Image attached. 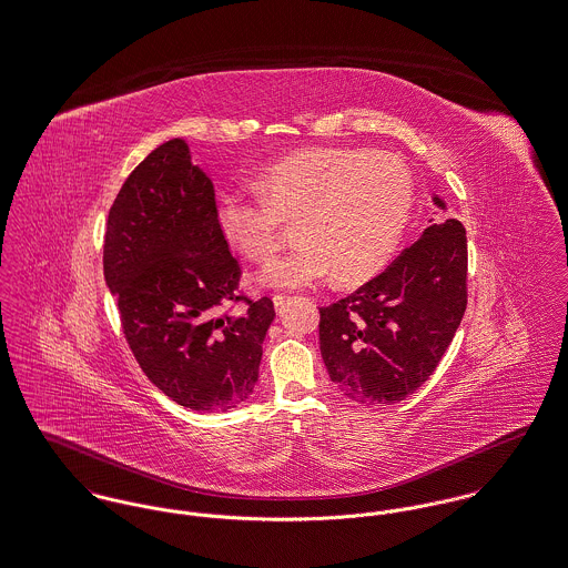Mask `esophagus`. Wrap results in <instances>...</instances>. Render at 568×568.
<instances>
[{
	"instance_id": "esophagus-1",
	"label": "esophagus",
	"mask_w": 568,
	"mask_h": 568,
	"mask_svg": "<svg viewBox=\"0 0 568 568\" xmlns=\"http://www.w3.org/2000/svg\"><path fill=\"white\" fill-rule=\"evenodd\" d=\"M274 306H283L285 302L292 301V296H287V294H274Z\"/></svg>"
}]
</instances>
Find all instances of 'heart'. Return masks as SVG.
Here are the masks:
<instances>
[{"label":"heart","instance_id":"obj_1","mask_svg":"<svg viewBox=\"0 0 568 568\" xmlns=\"http://www.w3.org/2000/svg\"><path fill=\"white\" fill-rule=\"evenodd\" d=\"M262 197L225 193L216 225L240 255L266 264L283 246V223H298L301 246L267 267L274 287H304L326 276L363 283L399 244L414 207L407 165L365 148H304L257 175Z\"/></svg>","mask_w":568,"mask_h":568}]
</instances>
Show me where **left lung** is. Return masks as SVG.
Instances as JSON below:
<instances>
[{
	"mask_svg": "<svg viewBox=\"0 0 568 568\" xmlns=\"http://www.w3.org/2000/svg\"><path fill=\"white\" fill-rule=\"evenodd\" d=\"M466 306V227L435 221L384 272L320 308L331 379L356 403H399L434 375Z\"/></svg>",
	"mask_w": 568,
	"mask_h": 568,
	"instance_id": "1",
	"label": "left lung"
}]
</instances>
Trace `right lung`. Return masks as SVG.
Masks as SVG:
<instances>
[{
  "label": "right lung",
  "instance_id": "right-lung-1",
  "mask_svg": "<svg viewBox=\"0 0 568 568\" xmlns=\"http://www.w3.org/2000/svg\"><path fill=\"white\" fill-rule=\"evenodd\" d=\"M102 267L139 367L169 399L227 412L251 397L274 304L240 294L212 180L182 139L152 150L122 184Z\"/></svg>",
  "mask_w": 568,
  "mask_h": 568
}]
</instances>
